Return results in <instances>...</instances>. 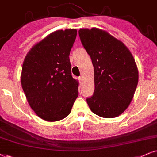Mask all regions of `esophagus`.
<instances>
[{"mask_svg":"<svg viewBox=\"0 0 157 157\" xmlns=\"http://www.w3.org/2000/svg\"><path fill=\"white\" fill-rule=\"evenodd\" d=\"M78 80H79V82H82V77H78Z\"/></svg>","mask_w":157,"mask_h":157,"instance_id":"esophagus-1","label":"esophagus"}]
</instances>
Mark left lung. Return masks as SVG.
Wrapping results in <instances>:
<instances>
[{
  "mask_svg": "<svg viewBox=\"0 0 157 157\" xmlns=\"http://www.w3.org/2000/svg\"><path fill=\"white\" fill-rule=\"evenodd\" d=\"M79 36L94 67L95 91L87 103L100 117L118 116L128 107L138 85L134 58L122 41L107 31L80 29Z\"/></svg>",
  "mask_w": 157,
  "mask_h": 157,
  "instance_id": "8db88e82",
  "label": "left lung"
}]
</instances>
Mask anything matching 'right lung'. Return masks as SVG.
<instances>
[{
  "label": "right lung",
  "mask_w": 157,
  "mask_h": 157,
  "mask_svg": "<svg viewBox=\"0 0 157 157\" xmlns=\"http://www.w3.org/2000/svg\"><path fill=\"white\" fill-rule=\"evenodd\" d=\"M76 36V29L52 32L33 46L24 59L23 90L31 109L43 120L65 118L78 96V82L72 77L69 57Z\"/></svg>",
  "instance_id": "obj_1"
}]
</instances>
